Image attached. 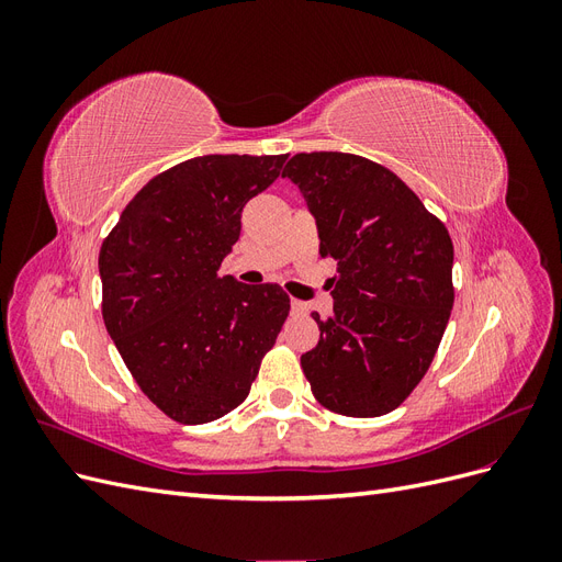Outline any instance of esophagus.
Instances as JSON below:
<instances>
[{
	"instance_id": "esophagus-1",
	"label": "esophagus",
	"mask_w": 562,
	"mask_h": 562,
	"mask_svg": "<svg viewBox=\"0 0 562 562\" xmlns=\"http://www.w3.org/2000/svg\"><path fill=\"white\" fill-rule=\"evenodd\" d=\"M307 310H310V307H307V304H304V302L291 300V312H293V314H297V316H300V314H307Z\"/></svg>"
}]
</instances>
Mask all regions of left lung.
Listing matches in <instances>:
<instances>
[{
	"label": "left lung",
	"instance_id": "1",
	"mask_svg": "<svg viewBox=\"0 0 562 562\" xmlns=\"http://www.w3.org/2000/svg\"><path fill=\"white\" fill-rule=\"evenodd\" d=\"M281 176L307 201L321 255L337 262L333 314H312L321 339L300 359L312 394L337 415H386L419 384L446 333L450 234L398 176L363 157L295 155Z\"/></svg>",
	"mask_w": 562,
	"mask_h": 562
}]
</instances>
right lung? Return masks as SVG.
Instances as JSON below:
<instances>
[{
  "label": "right lung",
  "mask_w": 562,
  "mask_h": 562,
  "mask_svg": "<svg viewBox=\"0 0 562 562\" xmlns=\"http://www.w3.org/2000/svg\"><path fill=\"white\" fill-rule=\"evenodd\" d=\"M288 155H206L151 178L100 248L103 318L133 380L161 413L206 424L248 396L291 300L217 269L241 211Z\"/></svg>",
  "instance_id": "1"
}]
</instances>
